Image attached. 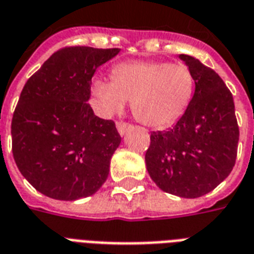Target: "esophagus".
<instances>
[{
	"label": "esophagus",
	"mask_w": 254,
	"mask_h": 254,
	"mask_svg": "<svg viewBox=\"0 0 254 254\" xmlns=\"http://www.w3.org/2000/svg\"><path fill=\"white\" fill-rule=\"evenodd\" d=\"M116 127H117V130H119L120 134L124 135L129 129H130L131 125L130 124L125 123V121H117V123H116Z\"/></svg>",
	"instance_id": "esophagus-1"
}]
</instances>
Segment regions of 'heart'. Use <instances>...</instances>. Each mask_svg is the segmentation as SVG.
Segmentation results:
<instances>
[{
  "mask_svg": "<svg viewBox=\"0 0 254 254\" xmlns=\"http://www.w3.org/2000/svg\"><path fill=\"white\" fill-rule=\"evenodd\" d=\"M194 93V77L183 64L130 61L112 71V80L97 78L92 96L100 113L110 116L131 101L134 117L144 125L165 127L183 117Z\"/></svg>",
  "mask_w": 254,
  "mask_h": 254,
  "instance_id": "1",
  "label": "heart"
}]
</instances>
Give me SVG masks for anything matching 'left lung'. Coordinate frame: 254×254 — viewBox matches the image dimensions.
<instances>
[{
	"label": "left lung",
	"mask_w": 254,
	"mask_h": 254,
	"mask_svg": "<svg viewBox=\"0 0 254 254\" xmlns=\"http://www.w3.org/2000/svg\"><path fill=\"white\" fill-rule=\"evenodd\" d=\"M194 77V94L172 129L153 131L145 162L161 190L197 198L229 176L237 157L239 124L222 78L194 57L180 54Z\"/></svg>",
	"instance_id": "obj_1"
}]
</instances>
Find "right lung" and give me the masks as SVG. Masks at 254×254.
Masks as SVG:
<instances>
[{"mask_svg":"<svg viewBox=\"0 0 254 254\" xmlns=\"http://www.w3.org/2000/svg\"><path fill=\"white\" fill-rule=\"evenodd\" d=\"M119 52L66 46L26 81L11 120V150L21 174L42 194L74 201L108 179L121 135L88 101L94 71Z\"/></svg>","mask_w":254,"mask_h":254,"instance_id":"1","label":"right lung"}]
</instances>
